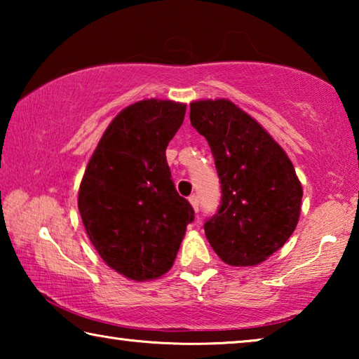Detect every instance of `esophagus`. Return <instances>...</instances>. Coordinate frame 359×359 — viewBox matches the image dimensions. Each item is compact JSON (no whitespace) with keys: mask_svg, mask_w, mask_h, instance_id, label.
<instances>
[{"mask_svg":"<svg viewBox=\"0 0 359 359\" xmlns=\"http://www.w3.org/2000/svg\"><path fill=\"white\" fill-rule=\"evenodd\" d=\"M188 199H190V204L193 205V209H194V212H198V210H199V199H198V196H196V194H191V196H190V198H188Z\"/></svg>","mask_w":359,"mask_h":359,"instance_id":"34e87169","label":"esophagus"}]
</instances>
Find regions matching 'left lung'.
Segmentation results:
<instances>
[{
    "label": "left lung",
    "instance_id": "1",
    "mask_svg": "<svg viewBox=\"0 0 359 359\" xmlns=\"http://www.w3.org/2000/svg\"><path fill=\"white\" fill-rule=\"evenodd\" d=\"M193 128L208 139L222 201L205 238L231 266H255L277 252L299 220L302 188L290 158L250 115L228 100L190 104Z\"/></svg>",
    "mask_w": 359,
    "mask_h": 359
}]
</instances>
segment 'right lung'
Listing matches in <instances>:
<instances>
[{"mask_svg":"<svg viewBox=\"0 0 359 359\" xmlns=\"http://www.w3.org/2000/svg\"><path fill=\"white\" fill-rule=\"evenodd\" d=\"M185 109L160 100L123 109L102 135L79 188V212L93 247L131 280L171 269L187 224L194 220L166 161Z\"/></svg>","mask_w":359,"mask_h":359,"instance_id":"right-lung-1","label":"right lung"}]
</instances>
